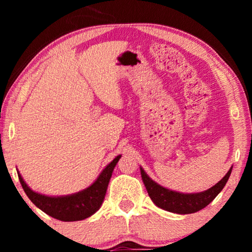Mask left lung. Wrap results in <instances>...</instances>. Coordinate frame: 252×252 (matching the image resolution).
I'll return each instance as SVG.
<instances>
[{"label": "left lung", "mask_w": 252, "mask_h": 252, "mask_svg": "<svg viewBox=\"0 0 252 252\" xmlns=\"http://www.w3.org/2000/svg\"><path fill=\"white\" fill-rule=\"evenodd\" d=\"M233 166L229 168L225 177L216 184L213 187L209 188L208 190L201 192H191V194H184L171 190L158 185L155 182L149 175H148L142 167L141 170V177H142L143 184L146 186L148 194H149L151 201L156 204L158 208L166 210V211L178 213V215H189V213H195L199 210L204 209L209 205L217 195L225 187L226 182L228 181L229 175L232 173Z\"/></svg>", "instance_id": "left-lung-1"}]
</instances>
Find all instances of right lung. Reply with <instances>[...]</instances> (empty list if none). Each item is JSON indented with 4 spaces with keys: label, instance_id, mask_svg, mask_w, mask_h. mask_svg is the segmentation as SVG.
Here are the masks:
<instances>
[{
    "label": "right lung",
    "instance_id": "right-lung-1",
    "mask_svg": "<svg viewBox=\"0 0 252 252\" xmlns=\"http://www.w3.org/2000/svg\"><path fill=\"white\" fill-rule=\"evenodd\" d=\"M122 155H118L111 163L105 166L98 178L84 190L65 196H47L31 189L18 172L19 181L24 191L34 205L44 213L62 221H78L94 215L104 201L106 189L111 179L113 168Z\"/></svg>",
    "mask_w": 252,
    "mask_h": 252
}]
</instances>
